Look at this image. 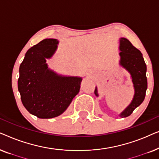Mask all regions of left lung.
I'll return each mask as SVG.
<instances>
[{
  "label": "left lung",
  "instance_id": "left-lung-1",
  "mask_svg": "<svg viewBox=\"0 0 159 159\" xmlns=\"http://www.w3.org/2000/svg\"><path fill=\"white\" fill-rule=\"evenodd\" d=\"M119 65L129 73L134 90L131 103L119 114V116L123 118L129 116L144 101L148 88L147 67L141 52L133 46L127 38H121L119 39ZM94 93L95 96L98 97L97 87Z\"/></svg>",
  "mask_w": 159,
  "mask_h": 159
}]
</instances>
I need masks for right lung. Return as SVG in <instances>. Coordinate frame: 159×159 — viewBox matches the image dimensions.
<instances>
[{
  "label": "right lung",
  "instance_id": "obj_1",
  "mask_svg": "<svg viewBox=\"0 0 159 159\" xmlns=\"http://www.w3.org/2000/svg\"><path fill=\"white\" fill-rule=\"evenodd\" d=\"M58 40L45 39L27 51L19 66L18 90L24 106L40 119L62 114L80 89L82 78L58 75L46 60L55 54Z\"/></svg>",
  "mask_w": 159,
  "mask_h": 159
}]
</instances>
